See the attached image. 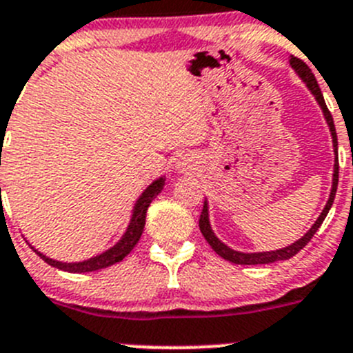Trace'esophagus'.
<instances>
[{
  "instance_id": "obj_1",
  "label": "esophagus",
  "mask_w": 353,
  "mask_h": 353,
  "mask_svg": "<svg viewBox=\"0 0 353 353\" xmlns=\"http://www.w3.org/2000/svg\"><path fill=\"white\" fill-rule=\"evenodd\" d=\"M177 169H179V170H186V169H190V167H188V163H186V161H179V163H177Z\"/></svg>"
}]
</instances>
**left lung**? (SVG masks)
<instances>
[{
  "mask_svg": "<svg viewBox=\"0 0 353 353\" xmlns=\"http://www.w3.org/2000/svg\"><path fill=\"white\" fill-rule=\"evenodd\" d=\"M290 65L292 68L299 74V77L306 82V85L310 88V91L313 93V97L316 98L319 101V105L322 107V112L327 119V125L331 128V135H332V145H334V153H336V163H334V174H332V188H331V195H329V200H327L325 208H323L322 214L319 216V220L313 223V227L301 237L299 241H295L294 244L287 248H281V250H276V252H262V253H241L236 252V250H230L227 244L221 243L218 237L214 236V232H212L211 225H209V211H208V202H204V208H202V212H200V220H199V227L200 232H202V236L205 237V241L209 243V246L214 250L221 259L228 260L232 263H241V265H260V263H272V262H279V260H288L292 259L294 255L303 250L307 243L311 241V237L315 236V232L319 230L320 225L323 223L325 220L327 212L331 209L332 202H334L336 196V190H338V177H339V165H338V135H336V128H334V121H332V116L329 112L325 105V100H323V94L320 91L319 84H316L315 75L311 74L310 66L303 61V59L295 58V56H290Z\"/></svg>",
  "mask_w": 353,
  "mask_h": 353,
  "instance_id": "obj_1",
  "label": "left lung"
}]
</instances>
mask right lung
<instances>
[{
	"label": "right lung",
	"instance_id": "1",
	"mask_svg": "<svg viewBox=\"0 0 353 353\" xmlns=\"http://www.w3.org/2000/svg\"><path fill=\"white\" fill-rule=\"evenodd\" d=\"M165 179L160 177V179L154 181L153 184H149L148 188L144 190V193L141 195V199L137 200V204L133 208V214H132V221H130L128 228H126L125 236L121 237V241L117 244H114L110 250H107L105 253H101V255L93 256L90 260H84V262H74V263H66V262H58V260H52L49 256H46L43 253L37 252V255L40 259L46 260L49 265L52 268H58L61 271H68V272H91V271H100V269H105L112 263L121 262L126 255L133 250V246L139 243L142 236V230H144L145 225V212H148L149 204L153 202V199H157L158 193L163 190Z\"/></svg>",
	"mask_w": 353,
	"mask_h": 353
}]
</instances>
